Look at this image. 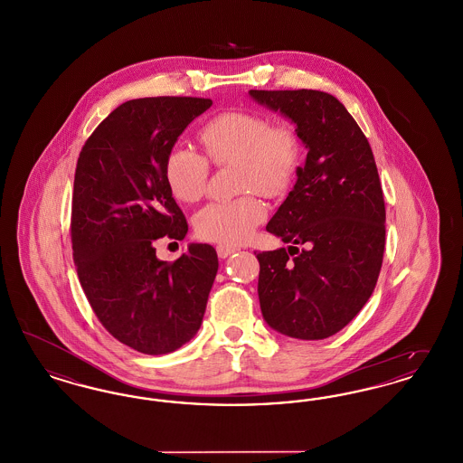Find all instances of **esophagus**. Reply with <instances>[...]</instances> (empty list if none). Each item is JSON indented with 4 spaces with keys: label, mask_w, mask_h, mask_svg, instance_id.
I'll use <instances>...</instances> for the list:
<instances>
[{
    "label": "esophagus",
    "mask_w": 463,
    "mask_h": 463,
    "mask_svg": "<svg viewBox=\"0 0 463 463\" xmlns=\"http://www.w3.org/2000/svg\"><path fill=\"white\" fill-rule=\"evenodd\" d=\"M234 251H238L236 246H229V244H219V246H217V253H219L221 259L231 257Z\"/></svg>",
    "instance_id": "esophagus-1"
}]
</instances>
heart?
I'll use <instances>...</instances> for the list:
<instances>
[{
  "label": "heart",
  "instance_id": "obj_1",
  "mask_svg": "<svg viewBox=\"0 0 463 463\" xmlns=\"http://www.w3.org/2000/svg\"><path fill=\"white\" fill-rule=\"evenodd\" d=\"M204 155L191 147H172L163 165L166 185L174 198L196 203L208 185L210 163L236 165L238 191H257L265 198H279L291 189L304 159L298 130L289 123H270L255 110H223L199 128ZM267 208L253 193L234 199L212 201L194 219L199 238L221 244L246 241L264 222Z\"/></svg>",
  "mask_w": 463,
  "mask_h": 463
}]
</instances>
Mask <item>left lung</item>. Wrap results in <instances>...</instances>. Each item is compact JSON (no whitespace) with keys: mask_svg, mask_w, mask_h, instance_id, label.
Returning a JSON list of instances; mask_svg holds the SVG:
<instances>
[{"mask_svg":"<svg viewBox=\"0 0 463 463\" xmlns=\"http://www.w3.org/2000/svg\"><path fill=\"white\" fill-rule=\"evenodd\" d=\"M250 95L288 116L308 149L293 191L265 227L291 246L257 253L260 308L270 328L323 340L364 307L382 269L385 203L373 153L330 93L250 90Z\"/></svg>","mask_w":463,"mask_h":463,"instance_id":"8db88e82","label":"left lung"}]
</instances>
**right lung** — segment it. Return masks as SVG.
<instances>
[{
  "label": "right lung",
  "mask_w": 463,
  "mask_h": 463,
  "mask_svg": "<svg viewBox=\"0 0 463 463\" xmlns=\"http://www.w3.org/2000/svg\"><path fill=\"white\" fill-rule=\"evenodd\" d=\"M210 106L199 97L128 100L95 128L78 157L71 212L76 272L102 326L138 353H174L198 333L219 270L210 244H191L174 262L156 257L159 240L187 234L165 180V157Z\"/></svg>",
  "instance_id": "1"
}]
</instances>
